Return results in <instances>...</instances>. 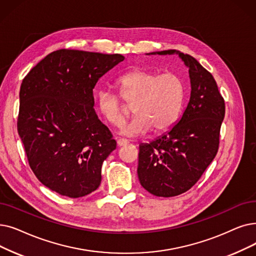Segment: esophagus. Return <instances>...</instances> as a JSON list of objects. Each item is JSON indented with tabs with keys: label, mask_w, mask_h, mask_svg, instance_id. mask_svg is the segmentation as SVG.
Instances as JSON below:
<instances>
[{
	"label": "esophagus",
	"mask_w": 256,
	"mask_h": 256,
	"mask_svg": "<svg viewBox=\"0 0 256 256\" xmlns=\"http://www.w3.org/2000/svg\"><path fill=\"white\" fill-rule=\"evenodd\" d=\"M128 143V141L126 139H117V146H126V144Z\"/></svg>",
	"instance_id": "34e87169"
}]
</instances>
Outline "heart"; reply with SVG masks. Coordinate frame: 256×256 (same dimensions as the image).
Wrapping results in <instances>:
<instances>
[{"label":"heart","instance_id":"b5f03b06","mask_svg":"<svg viewBox=\"0 0 256 256\" xmlns=\"http://www.w3.org/2000/svg\"><path fill=\"white\" fill-rule=\"evenodd\" d=\"M120 96L132 104L136 115L120 128L119 132L126 137H137L148 132L170 128L183 104L184 84L174 73L157 74L138 69L122 75L116 82ZM99 113L108 124L118 126L126 115L121 98L110 91H99L96 97Z\"/></svg>","mask_w":256,"mask_h":256}]
</instances>
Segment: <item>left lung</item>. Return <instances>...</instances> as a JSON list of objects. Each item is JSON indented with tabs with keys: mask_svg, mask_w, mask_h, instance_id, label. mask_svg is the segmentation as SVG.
<instances>
[{
	"mask_svg": "<svg viewBox=\"0 0 256 256\" xmlns=\"http://www.w3.org/2000/svg\"><path fill=\"white\" fill-rule=\"evenodd\" d=\"M148 54H178L190 78V102L181 118L163 135L139 146L140 184L154 196L170 198L190 190L214 159L225 102L214 76L190 55L176 50Z\"/></svg>",
	"mask_w": 256,
	"mask_h": 256,
	"instance_id": "1",
	"label": "left lung"
}]
</instances>
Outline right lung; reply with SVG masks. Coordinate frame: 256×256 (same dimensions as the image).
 Listing matches in <instances>:
<instances>
[{"mask_svg":"<svg viewBox=\"0 0 256 256\" xmlns=\"http://www.w3.org/2000/svg\"><path fill=\"white\" fill-rule=\"evenodd\" d=\"M124 56L80 50L54 51L20 84L18 132L42 184L69 198L93 192L102 166L116 148L94 110L93 88Z\"/></svg>","mask_w":256,"mask_h":256,"instance_id":"obj_1","label":"right lung"}]
</instances>
